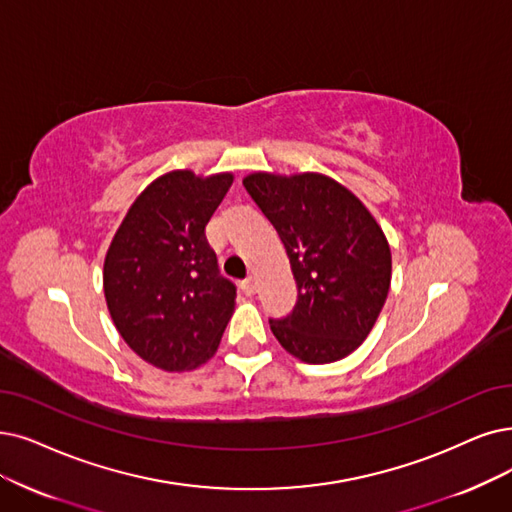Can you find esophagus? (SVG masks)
I'll use <instances>...</instances> for the list:
<instances>
[{
	"label": "esophagus",
	"instance_id": "1",
	"mask_svg": "<svg viewBox=\"0 0 512 512\" xmlns=\"http://www.w3.org/2000/svg\"><path fill=\"white\" fill-rule=\"evenodd\" d=\"M243 292L245 294H254L256 292V279L252 275L243 279Z\"/></svg>",
	"mask_w": 512,
	"mask_h": 512
}]
</instances>
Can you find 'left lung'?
Listing matches in <instances>:
<instances>
[{"label":"left lung","mask_w":512,"mask_h":512,"mask_svg":"<svg viewBox=\"0 0 512 512\" xmlns=\"http://www.w3.org/2000/svg\"><path fill=\"white\" fill-rule=\"evenodd\" d=\"M245 191L271 220L298 285L290 315L269 319L285 351L306 363L351 355L372 332L391 285V248L374 216L321 174H252Z\"/></svg>","instance_id":"8db88e82"}]
</instances>
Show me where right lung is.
Returning a JSON list of instances; mask_svg holds the SVG:
<instances>
[{
  "mask_svg": "<svg viewBox=\"0 0 512 512\" xmlns=\"http://www.w3.org/2000/svg\"><path fill=\"white\" fill-rule=\"evenodd\" d=\"M231 174L157 178L132 203L105 258V298L117 332L147 363L193 370L218 349L237 285L220 275L206 224Z\"/></svg>",
  "mask_w": 512,
  "mask_h": 512,
  "instance_id": "obj_1",
  "label": "right lung"
}]
</instances>
